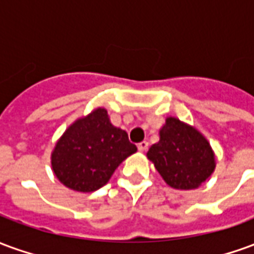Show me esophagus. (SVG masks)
<instances>
[{"label": "esophagus", "mask_w": 254, "mask_h": 254, "mask_svg": "<svg viewBox=\"0 0 254 254\" xmlns=\"http://www.w3.org/2000/svg\"><path fill=\"white\" fill-rule=\"evenodd\" d=\"M137 148L140 152H145V151L148 149V143H147V141H141V143L137 145Z\"/></svg>", "instance_id": "34e87169"}]
</instances>
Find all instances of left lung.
<instances>
[{
	"instance_id": "obj_1",
	"label": "left lung",
	"mask_w": 254,
	"mask_h": 254,
	"mask_svg": "<svg viewBox=\"0 0 254 254\" xmlns=\"http://www.w3.org/2000/svg\"><path fill=\"white\" fill-rule=\"evenodd\" d=\"M169 187L191 190L201 187L215 167V152L205 136L176 117H167L159 130V141L147 152Z\"/></svg>"
}]
</instances>
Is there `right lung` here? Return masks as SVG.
Returning a JSON list of instances; mask_svg holds the SVG:
<instances>
[{"instance_id":"obj_1","label":"right lung","mask_w":254,"mask_h":254,"mask_svg":"<svg viewBox=\"0 0 254 254\" xmlns=\"http://www.w3.org/2000/svg\"><path fill=\"white\" fill-rule=\"evenodd\" d=\"M136 151L127 133L111 124L106 109L98 107L76 120L58 138L52 169L63 185L89 193L105 187L117 167Z\"/></svg>"}]
</instances>
